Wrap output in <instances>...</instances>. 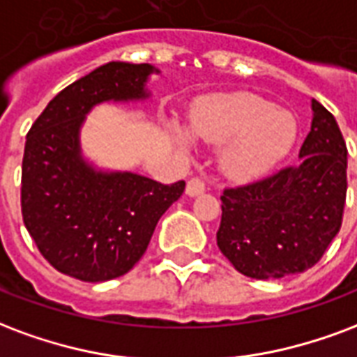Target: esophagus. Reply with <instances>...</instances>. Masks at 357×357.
<instances>
[{
    "instance_id": "1",
    "label": "esophagus",
    "mask_w": 357,
    "mask_h": 357,
    "mask_svg": "<svg viewBox=\"0 0 357 357\" xmlns=\"http://www.w3.org/2000/svg\"><path fill=\"white\" fill-rule=\"evenodd\" d=\"M208 183H210V178L208 176H192L189 181H187V195L189 197H197L200 192H204L208 189Z\"/></svg>"
}]
</instances>
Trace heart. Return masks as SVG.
Listing matches in <instances>:
<instances>
[{
	"instance_id": "obj_1",
	"label": "heart",
	"mask_w": 357,
	"mask_h": 357,
	"mask_svg": "<svg viewBox=\"0 0 357 357\" xmlns=\"http://www.w3.org/2000/svg\"><path fill=\"white\" fill-rule=\"evenodd\" d=\"M191 130L208 144H227L221 165L240 181L265 174L289 151L297 136L291 113L250 92L208 100L191 115Z\"/></svg>"
}]
</instances>
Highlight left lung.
Masks as SVG:
<instances>
[{
  "label": "left lung",
  "instance_id": "8db88e82",
  "mask_svg": "<svg viewBox=\"0 0 357 357\" xmlns=\"http://www.w3.org/2000/svg\"><path fill=\"white\" fill-rule=\"evenodd\" d=\"M312 128L301 162L221 195L218 245L234 268L284 278L318 263L340 231L347 202V142L331 113L312 100Z\"/></svg>",
  "mask_w": 357,
  "mask_h": 357
}]
</instances>
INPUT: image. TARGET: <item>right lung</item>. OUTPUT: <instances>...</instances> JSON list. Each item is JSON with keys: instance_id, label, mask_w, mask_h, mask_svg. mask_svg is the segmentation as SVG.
I'll return each mask as SVG.
<instances>
[{"instance_id": "right-lung-1", "label": "right lung", "mask_w": 357, "mask_h": 357, "mask_svg": "<svg viewBox=\"0 0 357 357\" xmlns=\"http://www.w3.org/2000/svg\"><path fill=\"white\" fill-rule=\"evenodd\" d=\"M149 64L109 62L52 98L31 125L22 158L20 206L38 250L83 282L123 276L149 245L160 215L183 195L138 174L94 172L79 155V126L92 105L144 98Z\"/></svg>"}]
</instances>
